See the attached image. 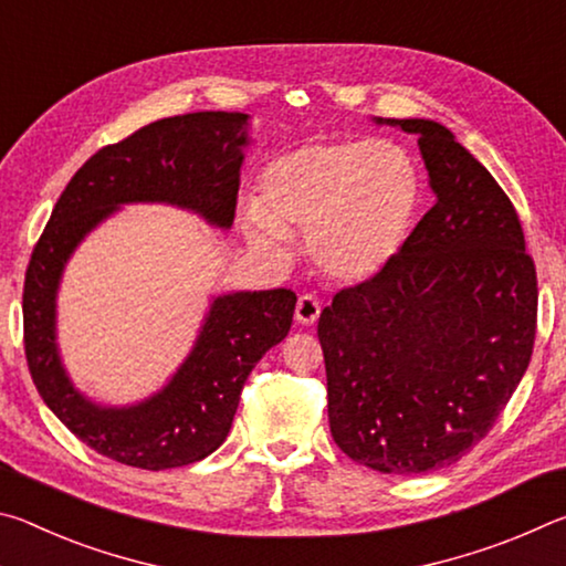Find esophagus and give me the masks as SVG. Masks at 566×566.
I'll return each mask as SVG.
<instances>
[{
    "label": "esophagus",
    "instance_id": "obj_1",
    "mask_svg": "<svg viewBox=\"0 0 566 566\" xmlns=\"http://www.w3.org/2000/svg\"><path fill=\"white\" fill-rule=\"evenodd\" d=\"M319 312H322V304H319L317 296L302 294L300 300H296V306H294V319L310 327V324L319 319Z\"/></svg>",
    "mask_w": 566,
    "mask_h": 566
}]
</instances>
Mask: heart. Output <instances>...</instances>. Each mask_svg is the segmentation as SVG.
<instances>
[{"label":"heart","instance_id":"obj_1","mask_svg":"<svg viewBox=\"0 0 566 566\" xmlns=\"http://www.w3.org/2000/svg\"><path fill=\"white\" fill-rule=\"evenodd\" d=\"M417 199V167L395 142H310L264 167L260 205H249L242 222L249 242L274 262L290 260V234L304 232L324 276L357 284L397 254Z\"/></svg>","mask_w":566,"mask_h":566}]
</instances>
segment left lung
<instances>
[{
  "instance_id": "obj_1",
  "label": "left lung",
  "mask_w": 566,
  "mask_h": 566,
  "mask_svg": "<svg viewBox=\"0 0 566 566\" xmlns=\"http://www.w3.org/2000/svg\"><path fill=\"white\" fill-rule=\"evenodd\" d=\"M387 124L419 137L437 202L385 270L334 294L317 334L334 442L415 476L459 462L514 395L534 349L536 270L510 197L452 132Z\"/></svg>"
}]
</instances>
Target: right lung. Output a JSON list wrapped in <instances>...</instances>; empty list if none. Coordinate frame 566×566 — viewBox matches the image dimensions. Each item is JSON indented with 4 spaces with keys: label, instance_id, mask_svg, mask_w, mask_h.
I'll return each mask as SVG.
<instances>
[{
    "label": "right lung",
    "instance_id": "obj_1",
    "mask_svg": "<svg viewBox=\"0 0 566 566\" xmlns=\"http://www.w3.org/2000/svg\"><path fill=\"white\" fill-rule=\"evenodd\" d=\"M247 114L195 112L151 122L102 147L76 169L52 209L24 276V354L44 405L94 452L149 469L195 464L232 429L239 395L292 327V290L217 296L195 349L159 395L134 407H99L72 387L54 334V296L76 244L129 202H167L232 227Z\"/></svg>",
    "mask_w": 566,
    "mask_h": 566
}]
</instances>
